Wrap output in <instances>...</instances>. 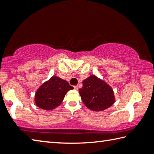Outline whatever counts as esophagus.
<instances>
[{
    "mask_svg": "<svg viewBox=\"0 0 154 154\" xmlns=\"http://www.w3.org/2000/svg\"><path fill=\"white\" fill-rule=\"evenodd\" d=\"M74 88H75V90H77L78 89V86H77V85H75Z\"/></svg>",
    "mask_w": 154,
    "mask_h": 154,
    "instance_id": "1",
    "label": "esophagus"
}]
</instances>
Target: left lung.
<instances>
[{"instance_id":"left-lung-1","label":"left lung","mask_w":154,"mask_h":154,"mask_svg":"<svg viewBox=\"0 0 154 154\" xmlns=\"http://www.w3.org/2000/svg\"><path fill=\"white\" fill-rule=\"evenodd\" d=\"M79 92L83 104L93 111L105 110L116 101L112 88L94 75L83 81V87Z\"/></svg>"}]
</instances>
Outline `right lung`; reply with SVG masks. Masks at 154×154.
Masks as SVG:
<instances>
[{"mask_svg":"<svg viewBox=\"0 0 154 154\" xmlns=\"http://www.w3.org/2000/svg\"><path fill=\"white\" fill-rule=\"evenodd\" d=\"M73 89L66 80L57 76L44 82L35 92V104L46 111H50L61 105L68 91Z\"/></svg>","mask_w":154,"mask_h":154,"instance_id":"obj_1","label":"right lung"}]
</instances>
